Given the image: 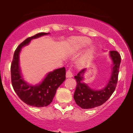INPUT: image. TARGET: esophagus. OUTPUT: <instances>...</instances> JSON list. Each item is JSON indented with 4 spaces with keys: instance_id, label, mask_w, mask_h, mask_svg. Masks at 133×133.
Masks as SVG:
<instances>
[{
    "instance_id": "34e87169",
    "label": "esophagus",
    "mask_w": 133,
    "mask_h": 133,
    "mask_svg": "<svg viewBox=\"0 0 133 133\" xmlns=\"http://www.w3.org/2000/svg\"><path fill=\"white\" fill-rule=\"evenodd\" d=\"M73 77L72 71V69H69L66 72V77L67 78H71V77Z\"/></svg>"
}]
</instances>
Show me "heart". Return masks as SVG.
<instances>
[{
  "label": "heart",
  "mask_w": 133,
  "mask_h": 133,
  "mask_svg": "<svg viewBox=\"0 0 133 133\" xmlns=\"http://www.w3.org/2000/svg\"><path fill=\"white\" fill-rule=\"evenodd\" d=\"M91 43L90 39H88L87 38H82L78 41V48H82L86 47V46L89 45ZM94 52V49L93 47H90L88 50L86 51L85 53L83 54V56L81 57V59L79 60V64H84L87 62L88 61H89L92 57L93 54Z\"/></svg>",
  "instance_id": "b5f03b06"
}]
</instances>
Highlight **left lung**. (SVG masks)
Masks as SVG:
<instances>
[{"instance_id":"left-lung-1","label":"left lung","mask_w":133,"mask_h":133,"mask_svg":"<svg viewBox=\"0 0 133 133\" xmlns=\"http://www.w3.org/2000/svg\"><path fill=\"white\" fill-rule=\"evenodd\" d=\"M109 56L112 61L111 74L108 83L103 89L95 90L84 82V75L87 72V69H82L77 76H74L77 86L74 98L77 105L83 109H89L100 106L107 101L114 92L118 81L121 56L117 51H110Z\"/></svg>"}]
</instances>
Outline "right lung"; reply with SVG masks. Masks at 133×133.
I'll return each instance as SVG.
<instances>
[{"instance_id":"right-lung-1","label":"right lung","mask_w":133,"mask_h":133,"mask_svg":"<svg viewBox=\"0 0 133 133\" xmlns=\"http://www.w3.org/2000/svg\"><path fill=\"white\" fill-rule=\"evenodd\" d=\"M49 33H39L28 38L18 46L14 52L11 64V79L14 90L19 98L27 105L35 107H44L52 101L56 90L65 79V69L53 70L47 74L39 84H29L23 79L20 67V54L22 48L29 44L32 39L49 35Z\"/></svg>"}]
</instances>
